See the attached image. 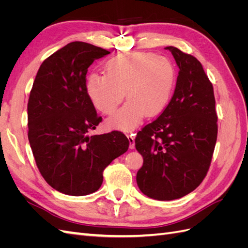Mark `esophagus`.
<instances>
[{
    "instance_id": "34e87169",
    "label": "esophagus",
    "mask_w": 248,
    "mask_h": 248,
    "mask_svg": "<svg viewBox=\"0 0 248 248\" xmlns=\"http://www.w3.org/2000/svg\"><path fill=\"white\" fill-rule=\"evenodd\" d=\"M127 138H128V140H129V148L133 149L134 146H136V142H134V139H136V133L129 132L128 134H127Z\"/></svg>"
}]
</instances>
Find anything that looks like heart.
Listing matches in <instances>:
<instances>
[{
	"label": "heart",
	"instance_id": "heart-1",
	"mask_svg": "<svg viewBox=\"0 0 248 248\" xmlns=\"http://www.w3.org/2000/svg\"><path fill=\"white\" fill-rule=\"evenodd\" d=\"M106 76L92 73L86 91L94 108L112 115L124 99V106L108 120L112 128L128 131L147 114L158 115L168 106L176 82V69L166 57L133 51L118 55L104 64Z\"/></svg>",
	"mask_w": 248,
	"mask_h": 248
}]
</instances>
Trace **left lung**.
Returning a JSON list of instances; mask_svg holds the SVG:
<instances>
[{
    "label": "left lung",
    "mask_w": 248,
    "mask_h": 248,
    "mask_svg": "<svg viewBox=\"0 0 248 248\" xmlns=\"http://www.w3.org/2000/svg\"><path fill=\"white\" fill-rule=\"evenodd\" d=\"M179 67L176 88L161 115L138 132L136 148L144 158L137 182L147 197L180 199L202 182L217 140L212 82L199 60L166 47Z\"/></svg>",
    "instance_id": "obj_1"
}]
</instances>
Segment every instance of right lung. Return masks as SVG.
Segmentation results:
<instances>
[{
  "label": "right lung",
  "mask_w": 248,
  "mask_h": 248,
  "mask_svg": "<svg viewBox=\"0 0 248 248\" xmlns=\"http://www.w3.org/2000/svg\"><path fill=\"white\" fill-rule=\"evenodd\" d=\"M109 51L74 41L41 64L28 102V138L40 174L69 196L99 189L103 170L129 147L121 131L89 136L102 118L86 91L88 68Z\"/></svg>",
  "instance_id": "1"
}]
</instances>
